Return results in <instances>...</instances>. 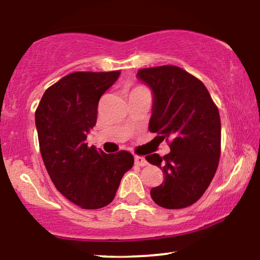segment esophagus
<instances>
[{"label": "esophagus", "instance_id": "esophagus-1", "mask_svg": "<svg viewBox=\"0 0 260 260\" xmlns=\"http://www.w3.org/2000/svg\"><path fill=\"white\" fill-rule=\"evenodd\" d=\"M134 162H136V165L139 166H146L148 164L146 159L141 157V155H134Z\"/></svg>", "mask_w": 260, "mask_h": 260}]
</instances>
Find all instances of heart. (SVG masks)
Instances as JSON below:
<instances>
[{"mask_svg": "<svg viewBox=\"0 0 260 260\" xmlns=\"http://www.w3.org/2000/svg\"><path fill=\"white\" fill-rule=\"evenodd\" d=\"M138 88H140V86H138ZM138 88H136V89H138Z\"/></svg>", "mask_w": 260, "mask_h": 260, "instance_id": "heart-1", "label": "heart"}]
</instances>
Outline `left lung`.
I'll use <instances>...</instances> for the list:
<instances>
[{"label":"left lung","instance_id":"left-lung-1","mask_svg":"<svg viewBox=\"0 0 260 260\" xmlns=\"http://www.w3.org/2000/svg\"><path fill=\"white\" fill-rule=\"evenodd\" d=\"M137 76L153 91L148 129L170 140L169 154L146 155L164 175L151 197L162 208H186L205 193L219 165V109L206 85L175 65L140 69Z\"/></svg>","mask_w":260,"mask_h":260}]
</instances>
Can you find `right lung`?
<instances>
[{
  "label": "right lung",
  "instance_id": "obj_1",
  "mask_svg": "<svg viewBox=\"0 0 260 260\" xmlns=\"http://www.w3.org/2000/svg\"><path fill=\"white\" fill-rule=\"evenodd\" d=\"M119 76L120 71L72 72L47 88L36 110L45 168L58 191L83 209L109 205L134 164L129 152L107 154L85 143L100 99Z\"/></svg>",
  "mask_w": 260,
  "mask_h": 260
}]
</instances>
